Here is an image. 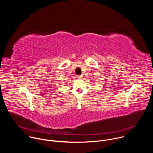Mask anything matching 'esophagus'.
I'll return each instance as SVG.
<instances>
[{"mask_svg":"<svg viewBox=\"0 0 153 153\" xmlns=\"http://www.w3.org/2000/svg\"><path fill=\"white\" fill-rule=\"evenodd\" d=\"M82 77H83V76H82V75H78V76H77V78H78V79H81Z\"/></svg>","mask_w":153,"mask_h":153,"instance_id":"34e87169","label":"esophagus"}]
</instances>
